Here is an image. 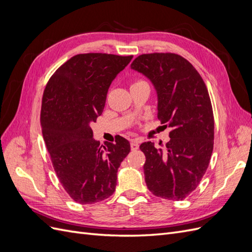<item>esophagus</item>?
I'll list each match as a JSON object with an SVG mask.
<instances>
[{"label":"esophagus","instance_id":"esophagus-1","mask_svg":"<svg viewBox=\"0 0 252 252\" xmlns=\"http://www.w3.org/2000/svg\"><path fill=\"white\" fill-rule=\"evenodd\" d=\"M130 147L132 150L139 149V141L138 140H132L130 143Z\"/></svg>","mask_w":252,"mask_h":252}]
</instances>
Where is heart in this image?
Masks as SVG:
<instances>
[{
    "instance_id": "obj_1",
    "label": "heart",
    "mask_w": 252,
    "mask_h": 252,
    "mask_svg": "<svg viewBox=\"0 0 252 252\" xmlns=\"http://www.w3.org/2000/svg\"><path fill=\"white\" fill-rule=\"evenodd\" d=\"M141 82H144V81H138V82H135L134 84H138V83H141Z\"/></svg>"
}]
</instances>
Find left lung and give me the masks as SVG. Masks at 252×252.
Here are the masks:
<instances>
[{
  "label": "left lung",
  "instance_id": "8db88e82",
  "mask_svg": "<svg viewBox=\"0 0 252 252\" xmlns=\"http://www.w3.org/2000/svg\"><path fill=\"white\" fill-rule=\"evenodd\" d=\"M131 69L154 84L158 119L171 128L166 150L145 142V182L166 200H184L208 168L215 139V120L207 87L195 68L175 53H147L135 58Z\"/></svg>",
  "mask_w": 252,
  "mask_h": 252
}]
</instances>
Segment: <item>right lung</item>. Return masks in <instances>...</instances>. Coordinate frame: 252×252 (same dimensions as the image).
<instances>
[{"instance_id":"1","label":"right lung","mask_w":252,"mask_h":252,"mask_svg":"<svg viewBox=\"0 0 252 252\" xmlns=\"http://www.w3.org/2000/svg\"><path fill=\"white\" fill-rule=\"evenodd\" d=\"M132 56L82 53L59 67L44 90L43 138L53 169L73 201L94 204L116 190L117 173L130 151L120 136L100 145L90 123L101 116L111 82Z\"/></svg>"}]
</instances>
